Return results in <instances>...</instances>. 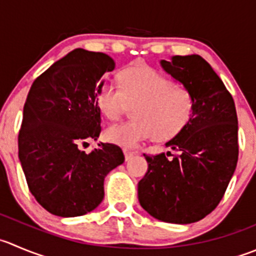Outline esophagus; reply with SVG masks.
<instances>
[{
	"mask_svg": "<svg viewBox=\"0 0 256 256\" xmlns=\"http://www.w3.org/2000/svg\"><path fill=\"white\" fill-rule=\"evenodd\" d=\"M124 155H125L126 161H128V160H130L134 155H135V152L131 150H128V148H124Z\"/></svg>",
	"mask_w": 256,
	"mask_h": 256,
	"instance_id": "34e87169",
	"label": "esophagus"
}]
</instances>
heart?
Segmentation results:
<instances>
[{"instance_id": "obj_1", "label": "heart", "mask_w": 256, "mask_h": 256, "mask_svg": "<svg viewBox=\"0 0 256 256\" xmlns=\"http://www.w3.org/2000/svg\"><path fill=\"white\" fill-rule=\"evenodd\" d=\"M128 104L135 105V120L110 125L105 136L110 142L136 148L150 138L168 141L182 132L192 118L195 98L188 88L174 85L148 66H134L120 74V86L106 82L98 88V105L110 120H118Z\"/></svg>"}]
</instances>
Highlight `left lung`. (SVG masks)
Instances as JSON below:
<instances>
[{
  "mask_svg": "<svg viewBox=\"0 0 256 256\" xmlns=\"http://www.w3.org/2000/svg\"><path fill=\"white\" fill-rule=\"evenodd\" d=\"M160 65L192 94L195 110L185 130L165 144L175 155L144 154L148 168L138 181V202L155 219L191 224L218 206L236 168V110L222 81L199 54L172 56Z\"/></svg>",
  "mask_w": 256,
  "mask_h": 256,
  "instance_id": "left-lung-1",
  "label": "left lung"
}]
</instances>
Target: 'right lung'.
Segmentation results:
<instances>
[{
	"instance_id": "right-lung-1",
	"label": "right lung",
	"mask_w": 256,
	"mask_h": 256,
	"mask_svg": "<svg viewBox=\"0 0 256 256\" xmlns=\"http://www.w3.org/2000/svg\"><path fill=\"white\" fill-rule=\"evenodd\" d=\"M114 68L108 54L76 48L40 75L27 95L18 158L31 194L57 216H81L96 209L106 175L125 160L112 144H98L90 154L80 148L100 135L98 91L102 76Z\"/></svg>"
}]
</instances>
